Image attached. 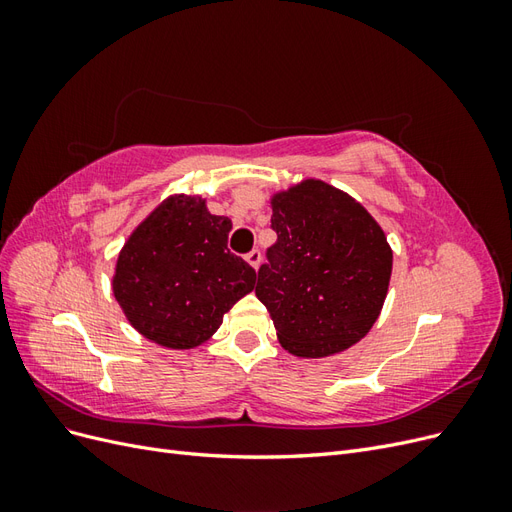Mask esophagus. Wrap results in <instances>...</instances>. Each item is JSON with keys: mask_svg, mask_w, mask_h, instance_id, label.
Segmentation results:
<instances>
[{"mask_svg": "<svg viewBox=\"0 0 512 512\" xmlns=\"http://www.w3.org/2000/svg\"><path fill=\"white\" fill-rule=\"evenodd\" d=\"M245 260L250 262V265L254 267V269H258V265H260V260H262V254H260V250H252L250 254L245 256Z\"/></svg>", "mask_w": 512, "mask_h": 512, "instance_id": "obj_1", "label": "esophagus"}]
</instances>
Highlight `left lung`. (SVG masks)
<instances>
[{
  "mask_svg": "<svg viewBox=\"0 0 512 512\" xmlns=\"http://www.w3.org/2000/svg\"><path fill=\"white\" fill-rule=\"evenodd\" d=\"M277 241L258 269L256 297L280 344L320 359L374 327L389 290L393 252L363 205L333 185L307 179L271 200Z\"/></svg>",
  "mask_w": 512,
  "mask_h": 512,
  "instance_id": "left-lung-1",
  "label": "left lung"
}]
</instances>
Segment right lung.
Returning <instances> with one entry per match:
<instances>
[{
  "mask_svg": "<svg viewBox=\"0 0 512 512\" xmlns=\"http://www.w3.org/2000/svg\"><path fill=\"white\" fill-rule=\"evenodd\" d=\"M232 222L205 200L170 196L138 226L117 258L115 299L151 342L188 350L220 329L256 271L228 250Z\"/></svg>",
  "mask_w": 512,
  "mask_h": 512,
  "instance_id": "add662e5",
  "label": "right lung"
}]
</instances>
